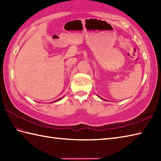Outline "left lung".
<instances>
[{"label": "left lung", "mask_w": 161, "mask_h": 161, "mask_svg": "<svg viewBox=\"0 0 161 161\" xmlns=\"http://www.w3.org/2000/svg\"><path fill=\"white\" fill-rule=\"evenodd\" d=\"M98 97H100V98H101V99H102V100H104V99H103V98H102V97H100V96H98Z\"/></svg>", "instance_id": "1"}]
</instances>
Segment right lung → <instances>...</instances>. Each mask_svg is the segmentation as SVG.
<instances>
[{
    "label": "right lung",
    "mask_w": 161,
    "mask_h": 161,
    "mask_svg": "<svg viewBox=\"0 0 161 161\" xmlns=\"http://www.w3.org/2000/svg\"><path fill=\"white\" fill-rule=\"evenodd\" d=\"M61 98H62V97H61V98H59V99H58V100H55V101H54V102H57V101H59V100H61Z\"/></svg>",
    "instance_id": "add662e5"
}]
</instances>
